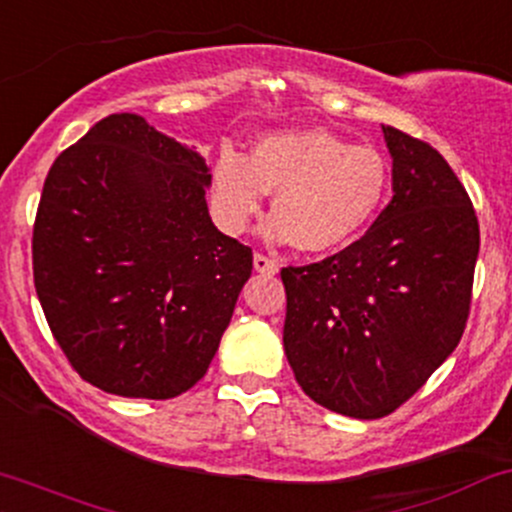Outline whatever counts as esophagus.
<instances>
[{
    "mask_svg": "<svg viewBox=\"0 0 512 512\" xmlns=\"http://www.w3.org/2000/svg\"><path fill=\"white\" fill-rule=\"evenodd\" d=\"M252 262H255V269L260 274H277L279 272V262L277 260H269L267 255H262V252H255V257H252Z\"/></svg>",
    "mask_w": 512,
    "mask_h": 512,
    "instance_id": "1",
    "label": "esophagus"
}]
</instances>
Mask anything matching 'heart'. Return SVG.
Masks as SVG:
<instances>
[{"label":"heart","instance_id":"b5f03b06","mask_svg":"<svg viewBox=\"0 0 512 512\" xmlns=\"http://www.w3.org/2000/svg\"><path fill=\"white\" fill-rule=\"evenodd\" d=\"M386 187L389 165L372 145H350L325 128H296L267 133L250 155L223 148L213 165L211 211L218 226L238 235L274 192V216L262 235L328 252L362 233Z\"/></svg>","mask_w":512,"mask_h":512}]
</instances>
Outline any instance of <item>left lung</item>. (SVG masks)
<instances>
[{
	"label": "left lung",
	"instance_id": "1",
	"mask_svg": "<svg viewBox=\"0 0 512 512\" xmlns=\"http://www.w3.org/2000/svg\"><path fill=\"white\" fill-rule=\"evenodd\" d=\"M393 196L338 255L284 267V352L306 396L376 420L406 403L459 345L479 257V221L447 160L381 126Z\"/></svg>",
	"mask_w": 512,
	"mask_h": 512
}]
</instances>
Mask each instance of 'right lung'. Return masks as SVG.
Wrapping results in <instances>:
<instances>
[{
  "label": "right lung",
  "instance_id": "add662e5",
  "mask_svg": "<svg viewBox=\"0 0 512 512\" xmlns=\"http://www.w3.org/2000/svg\"><path fill=\"white\" fill-rule=\"evenodd\" d=\"M211 172L138 114L58 155L33 226V282L55 340L97 389L165 401L209 369L252 250L213 226Z\"/></svg>",
  "mask_w": 512,
  "mask_h": 512
}]
</instances>
